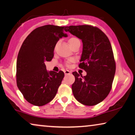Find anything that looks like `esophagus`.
I'll return each instance as SVG.
<instances>
[{"label": "esophagus", "instance_id": "obj_1", "mask_svg": "<svg viewBox=\"0 0 135 135\" xmlns=\"http://www.w3.org/2000/svg\"><path fill=\"white\" fill-rule=\"evenodd\" d=\"M64 73H65V75H67V74H69L71 73V71H69V70H65L64 71Z\"/></svg>", "mask_w": 135, "mask_h": 135}]
</instances>
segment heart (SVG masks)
<instances>
[{
	"mask_svg": "<svg viewBox=\"0 0 135 135\" xmlns=\"http://www.w3.org/2000/svg\"><path fill=\"white\" fill-rule=\"evenodd\" d=\"M77 39H78L77 38H76V37H71V39H70L69 40V43H70V44H71V42H73L74 41H75V40H77ZM73 61H74L73 59H69V60H68L67 61L65 62V65L67 66V67H69L70 63H71V62H73Z\"/></svg>",
	"mask_w": 135,
	"mask_h": 135,
	"instance_id": "obj_1",
	"label": "heart"
}]
</instances>
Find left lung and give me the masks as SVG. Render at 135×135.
<instances>
[{
    "label": "left lung",
    "mask_w": 135,
    "mask_h": 135,
    "mask_svg": "<svg viewBox=\"0 0 135 135\" xmlns=\"http://www.w3.org/2000/svg\"><path fill=\"white\" fill-rule=\"evenodd\" d=\"M67 31L82 40L83 49L79 67L87 72L82 76L73 72L75 81L73 95L85 105L102 102L109 94L116 71V63L110 42L99 28L89 25L67 27Z\"/></svg>",
    "instance_id": "left-lung-1"
}]
</instances>
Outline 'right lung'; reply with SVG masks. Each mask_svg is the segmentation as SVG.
I'll return each instance as SVG.
<instances>
[{"mask_svg": "<svg viewBox=\"0 0 135 135\" xmlns=\"http://www.w3.org/2000/svg\"><path fill=\"white\" fill-rule=\"evenodd\" d=\"M67 27L53 25L38 27L23 41L18 53L16 82L20 91L29 103L43 106L53 99L64 77L59 71H49L45 61H51L54 49L60 38L67 37Z\"/></svg>", "mask_w": 135, "mask_h": 135, "instance_id": "right-lung-1", "label": "right lung"}]
</instances>
